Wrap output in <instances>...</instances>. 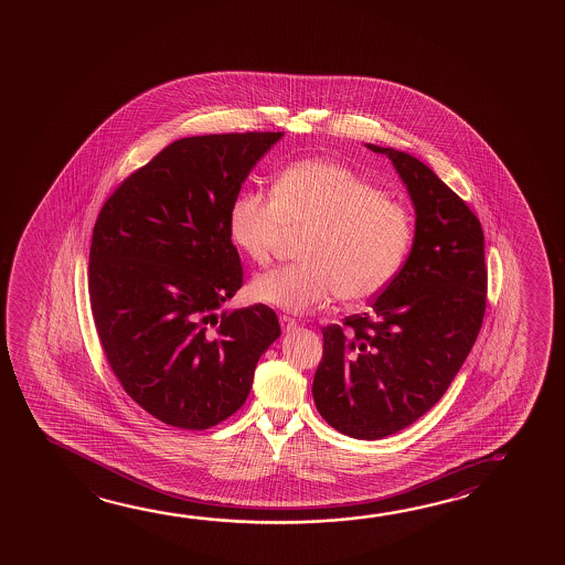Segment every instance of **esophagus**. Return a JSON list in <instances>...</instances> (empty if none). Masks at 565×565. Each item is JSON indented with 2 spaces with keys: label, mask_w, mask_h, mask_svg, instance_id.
I'll return each mask as SVG.
<instances>
[{
  "label": "esophagus",
  "mask_w": 565,
  "mask_h": 565,
  "mask_svg": "<svg viewBox=\"0 0 565 565\" xmlns=\"http://www.w3.org/2000/svg\"><path fill=\"white\" fill-rule=\"evenodd\" d=\"M279 324H281V329L289 333V331H294L297 327V321L294 317H287V315H279Z\"/></svg>",
  "instance_id": "esophagus-1"
}]
</instances>
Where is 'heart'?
I'll list each match as a JSON object with an SVG mask.
<instances>
[{"mask_svg": "<svg viewBox=\"0 0 565 565\" xmlns=\"http://www.w3.org/2000/svg\"><path fill=\"white\" fill-rule=\"evenodd\" d=\"M309 228L301 264L259 274L250 297L289 313H306L333 297L362 301L398 274L412 242V218L349 167L303 159L287 166L271 191H242L228 232L238 250L266 266L287 231Z\"/></svg>", "mask_w": 565, "mask_h": 565, "instance_id": "1", "label": "heart"}]
</instances>
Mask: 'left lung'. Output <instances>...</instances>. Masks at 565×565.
<instances>
[{
    "mask_svg": "<svg viewBox=\"0 0 565 565\" xmlns=\"http://www.w3.org/2000/svg\"><path fill=\"white\" fill-rule=\"evenodd\" d=\"M369 149L388 156L406 183L416 236L371 313L323 327L313 399L329 426L372 441L441 399L481 331L489 276L481 223L461 196L409 153Z\"/></svg>",
    "mask_w": 565,
    "mask_h": 565,
    "instance_id": "obj_1",
    "label": "left lung"
}]
</instances>
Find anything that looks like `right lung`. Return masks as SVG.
I'll list each match as a JSON object with an SVG mask.
<instances>
[{"label":"right lung","mask_w":565,"mask_h":565,"mask_svg":"<svg viewBox=\"0 0 565 565\" xmlns=\"http://www.w3.org/2000/svg\"><path fill=\"white\" fill-rule=\"evenodd\" d=\"M281 136L177 139L121 181L94 224L88 296L106 361L167 426L201 431L238 412L281 333L264 303L216 313L244 284L232 203Z\"/></svg>","instance_id":"obj_1"}]
</instances>
